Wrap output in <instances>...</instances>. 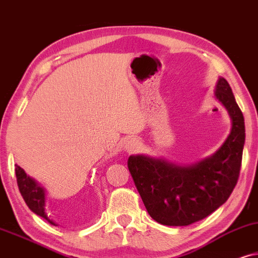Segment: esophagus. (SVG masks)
Instances as JSON below:
<instances>
[{"label": "esophagus", "instance_id": "1", "mask_svg": "<svg viewBox=\"0 0 258 258\" xmlns=\"http://www.w3.org/2000/svg\"><path fill=\"white\" fill-rule=\"evenodd\" d=\"M139 146H140L139 142L135 138L127 139L125 142V145H123V147H125V151H127L128 153H133V152H136V151H138Z\"/></svg>", "mask_w": 258, "mask_h": 258}]
</instances>
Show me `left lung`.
<instances>
[{
	"instance_id": "left-lung-1",
	"label": "left lung",
	"mask_w": 258,
	"mask_h": 258,
	"mask_svg": "<svg viewBox=\"0 0 258 258\" xmlns=\"http://www.w3.org/2000/svg\"><path fill=\"white\" fill-rule=\"evenodd\" d=\"M215 95L228 109L232 127L214 156L191 166L145 156H131L127 161L147 212L160 224L185 226L202 221L224 204L236 186L245 142L244 118L224 78H219Z\"/></svg>"
}]
</instances>
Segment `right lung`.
<instances>
[{
    "instance_id": "right-lung-1",
    "label": "right lung",
    "mask_w": 258,
    "mask_h": 258,
    "mask_svg": "<svg viewBox=\"0 0 258 258\" xmlns=\"http://www.w3.org/2000/svg\"><path fill=\"white\" fill-rule=\"evenodd\" d=\"M16 180L19 185V190L21 192V196L25 199L26 204L32 210L34 214H36L40 217L46 219L48 223L55 225V223L49 219L46 211H44V202H46V194H44L43 187H41L33 178H30L25 172V170L21 169L19 165L15 166Z\"/></svg>"
}]
</instances>
